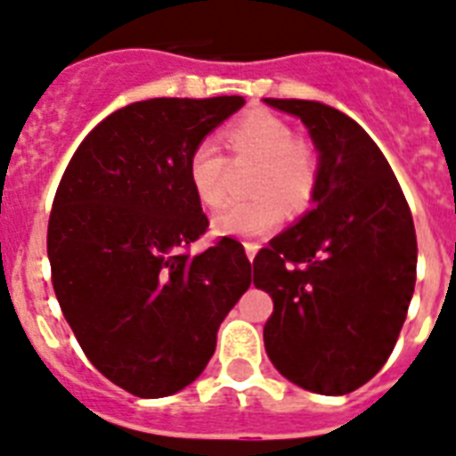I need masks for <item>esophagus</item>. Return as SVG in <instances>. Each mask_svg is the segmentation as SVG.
I'll use <instances>...</instances> for the list:
<instances>
[{
    "label": "esophagus",
    "mask_w": 456,
    "mask_h": 456,
    "mask_svg": "<svg viewBox=\"0 0 456 456\" xmlns=\"http://www.w3.org/2000/svg\"><path fill=\"white\" fill-rule=\"evenodd\" d=\"M243 248H246V255H248V259H255V255H257V250H259V243H255V240H246V243H243Z\"/></svg>",
    "instance_id": "34e87169"
}]
</instances>
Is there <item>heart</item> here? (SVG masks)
Listing matches in <instances>:
<instances>
[{"label":"heart","instance_id":"b5f03b06","mask_svg":"<svg viewBox=\"0 0 456 456\" xmlns=\"http://www.w3.org/2000/svg\"><path fill=\"white\" fill-rule=\"evenodd\" d=\"M234 157H257L248 201H234L213 217L217 234L257 239L273 232L285 216H301L315 201L322 162L311 141L294 136V127L271 110H250L224 129ZM194 197L217 208L227 197V157L210 139L199 141L187 159Z\"/></svg>","mask_w":456,"mask_h":456}]
</instances>
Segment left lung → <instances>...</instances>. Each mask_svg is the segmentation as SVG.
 Instances as JSON below:
<instances>
[{"label":"left lung","instance_id":"8db88e82","mask_svg":"<svg viewBox=\"0 0 456 456\" xmlns=\"http://www.w3.org/2000/svg\"><path fill=\"white\" fill-rule=\"evenodd\" d=\"M299 116L320 151L315 208L252 259L271 294L264 347L287 380L354 392L392 354L415 289L411 208L382 151L357 122L320 102L264 99Z\"/></svg>","mask_w":456,"mask_h":456}]
</instances>
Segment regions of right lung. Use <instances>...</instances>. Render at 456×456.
<instances>
[{
  "mask_svg": "<svg viewBox=\"0 0 456 456\" xmlns=\"http://www.w3.org/2000/svg\"><path fill=\"white\" fill-rule=\"evenodd\" d=\"M243 104L159 97L125 106L87 134L57 185L48 259L60 308L92 366L141 399L197 380L220 322L250 287L239 240L190 252L208 217L187 159Z\"/></svg>",
  "mask_w": 456,
  "mask_h": 456,
  "instance_id": "1",
  "label": "right lung"
}]
</instances>
